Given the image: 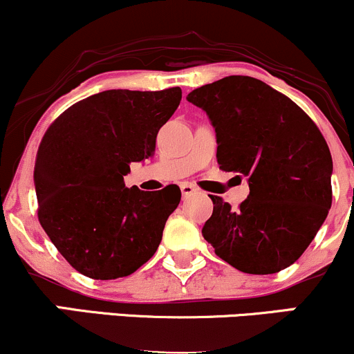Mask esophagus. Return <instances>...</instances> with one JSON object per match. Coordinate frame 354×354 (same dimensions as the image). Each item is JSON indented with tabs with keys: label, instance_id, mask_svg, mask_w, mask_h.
I'll use <instances>...</instances> for the list:
<instances>
[{
	"label": "esophagus",
	"instance_id": "1",
	"mask_svg": "<svg viewBox=\"0 0 354 354\" xmlns=\"http://www.w3.org/2000/svg\"><path fill=\"white\" fill-rule=\"evenodd\" d=\"M180 188H181V193H183V196H191V194L193 193H196V186L194 185H191V183H181L180 185Z\"/></svg>",
	"mask_w": 354,
	"mask_h": 354
}]
</instances>
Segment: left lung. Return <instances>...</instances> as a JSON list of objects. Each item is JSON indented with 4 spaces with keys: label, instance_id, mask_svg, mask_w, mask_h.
Segmentation results:
<instances>
[{
    "label": "left lung",
    "instance_id": "1",
    "mask_svg": "<svg viewBox=\"0 0 354 354\" xmlns=\"http://www.w3.org/2000/svg\"><path fill=\"white\" fill-rule=\"evenodd\" d=\"M216 131L218 165L248 176L238 209L213 196L203 236L243 273H278L304 253L331 208L333 160L319 128L295 101L251 76L193 89Z\"/></svg>",
    "mask_w": 354,
    "mask_h": 354
}]
</instances>
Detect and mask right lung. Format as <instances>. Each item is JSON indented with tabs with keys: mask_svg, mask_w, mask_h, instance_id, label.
I'll use <instances>...</instances> for the list:
<instances>
[{
	"mask_svg": "<svg viewBox=\"0 0 354 354\" xmlns=\"http://www.w3.org/2000/svg\"><path fill=\"white\" fill-rule=\"evenodd\" d=\"M180 101L178 86L108 89L73 104L44 133L35 163L38 219L81 274L123 278L156 253L181 191L126 188L124 176L154 153Z\"/></svg>",
	"mask_w": 354,
	"mask_h": 354,
	"instance_id": "right-lung-1",
	"label": "right lung"
}]
</instances>
